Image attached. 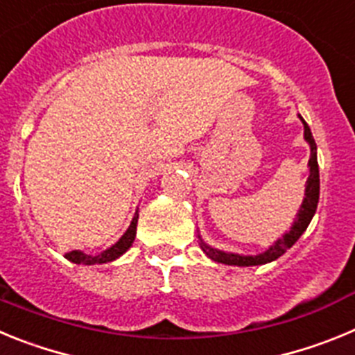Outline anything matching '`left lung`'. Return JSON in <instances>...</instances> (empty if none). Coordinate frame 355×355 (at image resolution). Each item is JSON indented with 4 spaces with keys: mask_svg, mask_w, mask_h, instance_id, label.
Wrapping results in <instances>:
<instances>
[{
    "mask_svg": "<svg viewBox=\"0 0 355 355\" xmlns=\"http://www.w3.org/2000/svg\"><path fill=\"white\" fill-rule=\"evenodd\" d=\"M299 119L304 124V140L309 144V149H311V156H309V178L306 181V192H304V200L300 205L299 213L295 215V220L291 224L290 231L284 233L283 236L277 238V240L272 243L265 252L261 254H236V252H225V250L215 249V247L208 245L202 238H200V233L197 231V238H199V245L202 249V252L208 256L209 259L216 263H224V265H233V266H256V265H265V263L275 261L279 256H283L295 241L302 236V233L307 229L311 218L316 213V206H318L320 199V174H318V159H316V144L315 139H313L311 130L306 124V121L302 119V115H299Z\"/></svg>",
    "mask_w": 355,
    "mask_h": 355,
    "instance_id": "left-lung-1",
    "label": "left lung"
}]
</instances>
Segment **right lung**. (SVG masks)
Segmentation results:
<instances>
[{
    "label": "right lung",
    "instance_id": "right-lung-1",
    "mask_svg": "<svg viewBox=\"0 0 355 355\" xmlns=\"http://www.w3.org/2000/svg\"><path fill=\"white\" fill-rule=\"evenodd\" d=\"M137 222H139V209L135 211L133 220H131L130 227L126 229V233L122 234L112 247H108V249L103 250V252L96 254V256L83 252V250H71V252L65 254V258H67L69 261L76 263V265H103V263L115 261V259L121 258L122 254L126 252V250L133 245L135 236H137Z\"/></svg>",
    "mask_w": 355,
    "mask_h": 355
}]
</instances>
